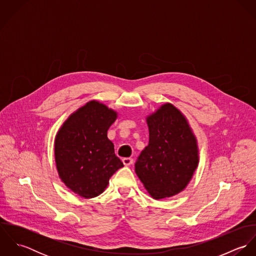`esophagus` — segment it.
<instances>
[{
  "mask_svg": "<svg viewBox=\"0 0 256 256\" xmlns=\"http://www.w3.org/2000/svg\"><path fill=\"white\" fill-rule=\"evenodd\" d=\"M124 166H131L133 164V158H124L122 160Z\"/></svg>",
  "mask_w": 256,
  "mask_h": 256,
  "instance_id": "obj_1",
  "label": "esophagus"
}]
</instances>
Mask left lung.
<instances>
[{"instance_id": "obj_1", "label": "left lung", "mask_w": 256, "mask_h": 256, "mask_svg": "<svg viewBox=\"0 0 256 256\" xmlns=\"http://www.w3.org/2000/svg\"><path fill=\"white\" fill-rule=\"evenodd\" d=\"M150 140L135 172L154 199L172 197L187 186L198 166L197 140L187 119L172 104L146 117Z\"/></svg>"}]
</instances>
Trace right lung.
<instances>
[{
  "label": "right lung",
  "instance_id": "add662e5",
  "mask_svg": "<svg viewBox=\"0 0 256 256\" xmlns=\"http://www.w3.org/2000/svg\"><path fill=\"white\" fill-rule=\"evenodd\" d=\"M116 118V111L92 100L72 113L56 135L55 162L59 178L84 198L102 194L110 178L123 166L108 138V130Z\"/></svg>",
  "mask_w": 256,
  "mask_h": 256
}]
</instances>
